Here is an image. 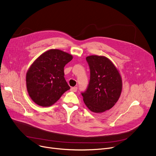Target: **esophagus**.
Instances as JSON below:
<instances>
[{
	"label": "esophagus",
	"mask_w": 156,
	"mask_h": 156,
	"mask_svg": "<svg viewBox=\"0 0 156 156\" xmlns=\"http://www.w3.org/2000/svg\"><path fill=\"white\" fill-rule=\"evenodd\" d=\"M77 90H78V88L76 87H71V90L73 91V92H76L77 91Z\"/></svg>",
	"instance_id": "esophagus-1"
}]
</instances>
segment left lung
Listing matches in <instances>:
<instances>
[{
    "label": "left lung",
    "instance_id": "8db88e82",
    "mask_svg": "<svg viewBox=\"0 0 156 156\" xmlns=\"http://www.w3.org/2000/svg\"><path fill=\"white\" fill-rule=\"evenodd\" d=\"M90 69V80L87 90L81 93L87 107L95 113L109 110L119 99L122 78L112 62L103 55L86 57Z\"/></svg>",
    "mask_w": 156,
    "mask_h": 156
}]
</instances>
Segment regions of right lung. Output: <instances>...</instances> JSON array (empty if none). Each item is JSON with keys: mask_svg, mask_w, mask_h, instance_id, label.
<instances>
[{"mask_svg": "<svg viewBox=\"0 0 156 156\" xmlns=\"http://www.w3.org/2000/svg\"><path fill=\"white\" fill-rule=\"evenodd\" d=\"M73 55L59 49H51L41 54L27 72L29 96L37 105L49 107L70 89L64 78V68Z\"/></svg>", "mask_w": 156, "mask_h": 156, "instance_id": "add662e5", "label": "right lung"}]
</instances>
